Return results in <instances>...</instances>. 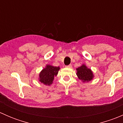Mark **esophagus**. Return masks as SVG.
<instances>
[{
  "label": "esophagus",
  "mask_w": 123,
  "mask_h": 123,
  "mask_svg": "<svg viewBox=\"0 0 123 123\" xmlns=\"http://www.w3.org/2000/svg\"><path fill=\"white\" fill-rule=\"evenodd\" d=\"M66 67H67V68H71V67H72V65H67V66H66Z\"/></svg>",
  "instance_id": "esophagus-1"
}]
</instances>
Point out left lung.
<instances>
[{"mask_svg": "<svg viewBox=\"0 0 123 123\" xmlns=\"http://www.w3.org/2000/svg\"><path fill=\"white\" fill-rule=\"evenodd\" d=\"M77 75L78 77L83 82L90 81L93 77L92 71L90 69L87 68L85 65H83L82 66L77 68Z\"/></svg>", "mask_w": 123, "mask_h": 123, "instance_id": "obj_1", "label": "left lung"}]
</instances>
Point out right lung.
<instances>
[{
  "label": "right lung",
  "mask_w": 123,
  "mask_h": 123,
  "mask_svg": "<svg viewBox=\"0 0 123 123\" xmlns=\"http://www.w3.org/2000/svg\"><path fill=\"white\" fill-rule=\"evenodd\" d=\"M59 67H54L51 65H47L40 73V81L44 85L50 86L52 83L54 77L58 74Z\"/></svg>",
  "instance_id": "add662e5"
}]
</instances>
